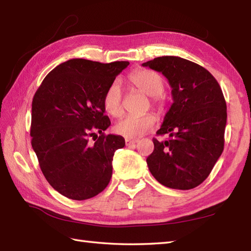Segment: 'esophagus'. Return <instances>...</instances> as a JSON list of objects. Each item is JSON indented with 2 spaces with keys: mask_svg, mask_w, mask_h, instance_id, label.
<instances>
[{
  "mask_svg": "<svg viewBox=\"0 0 251 251\" xmlns=\"http://www.w3.org/2000/svg\"><path fill=\"white\" fill-rule=\"evenodd\" d=\"M138 141H139L138 139H130V138H126V139H125V142H126L127 146L134 145V143H137Z\"/></svg>",
  "mask_w": 251,
  "mask_h": 251,
  "instance_id": "1",
  "label": "esophagus"
}]
</instances>
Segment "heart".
<instances>
[{
  "instance_id": "b5f03b06",
  "label": "heart",
  "mask_w": 251,
  "mask_h": 251,
  "mask_svg": "<svg viewBox=\"0 0 251 251\" xmlns=\"http://www.w3.org/2000/svg\"><path fill=\"white\" fill-rule=\"evenodd\" d=\"M129 83L140 90L141 93L151 97L152 105L162 108L163 100L161 94L164 92V78L155 71L139 70L129 74ZM103 106L108 114L119 116L122 114V89L117 81H114L103 96ZM155 116L147 113L140 116H126L119 121L114 126V131L117 135L126 138H136L146 134L155 124Z\"/></svg>"
}]
</instances>
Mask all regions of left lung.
Returning <instances> with one entry per match:
<instances>
[{"mask_svg": "<svg viewBox=\"0 0 251 251\" xmlns=\"http://www.w3.org/2000/svg\"><path fill=\"white\" fill-rule=\"evenodd\" d=\"M168 79L174 102L153 138L147 158L152 176L170 189H194L214 168L225 147L226 103L217 79L205 68L175 56L142 63Z\"/></svg>", "mask_w": 251, "mask_h": 251, "instance_id": "left-lung-1", "label": "left lung"}]
</instances>
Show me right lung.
<instances>
[{
	"instance_id": "obj_1",
	"label": "right lung",
	"mask_w": 251,
	"mask_h": 251,
	"mask_svg": "<svg viewBox=\"0 0 251 251\" xmlns=\"http://www.w3.org/2000/svg\"><path fill=\"white\" fill-rule=\"evenodd\" d=\"M128 65L70 59L47 74L36 90L31 145L46 180L68 199H92L110 182L114 152L125 140L103 132L111 125L103 96Z\"/></svg>"
}]
</instances>
